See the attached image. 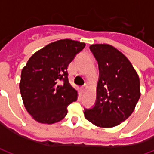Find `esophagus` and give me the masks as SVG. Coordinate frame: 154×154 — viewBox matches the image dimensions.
I'll return each instance as SVG.
<instances>
[{
    "instance_id": "esophagus-1",
    "label": "esophagus",
    "mask_w": 154,
    "mask_h": 154,
    "mask_svg": "<svg viewBox=\"0 0 154 154\" xmlns=\"http://www.w3.org/2000/svg\"><path fill=\"white\" fill-rule=\"evenodd\" d=\"M87 84H85L84 86H82V92H85V91H87Z\"/></svg>"
}]
</instances>
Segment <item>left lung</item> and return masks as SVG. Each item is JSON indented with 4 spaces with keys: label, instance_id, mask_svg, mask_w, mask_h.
<instances>
[{
    "label": "left lung",
    "instance_id": "1",
    "mask_svg": "<svg viewBox=\"0 0 154 154\" xmlns=\"http://www.w3.org/2000/svg\"><path fill=\"white\" fill-rule=\"evenodd\" d=\"M90 49L98 62L100 77L95 106L85 110V118L97 127L112 128L135 109L140 97L139 75L129 59L112 45L92 44Z\"/></svg>",
    "mask_w": 154,
    "mask_h": 154
}]
</instances>
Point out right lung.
Here are the masks:
<instances>
[{
    "instance_id": "add662e5",
    "label": "right lung",
    "mask_w": 154,
    "mask_h": 154,
    "mask_svg": "<svg viewBox=\"0 0 154 154\" xmlns=\"http://www.w3.org/2000/svg\"><path fill=\"white\" fill-rule=\"evenodd\" d=\"M85 43L60 39L47 44L29 57L21 71L20 90L28 113L38 123L54 124L77 100V91L68 81L67 67Z\"/></svg>"
}]
</instances>
